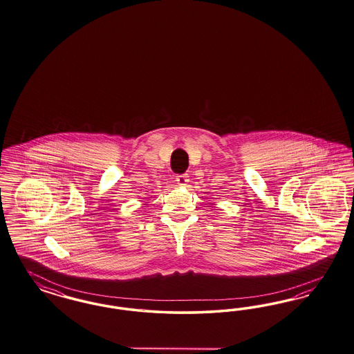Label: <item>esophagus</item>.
I'll list each match as a JSON object with an SVG mask.
<instances>
[{"mask_svg":"<svg viewBox=\"0 0 354 354\" xmlns=\"http://www.w3.org/2000/svg\"><path fill=\"white\" fill-rule=\"evenodd\" d=\"M176 182H178L179 185L183 187V185H187V183L189 182V179H188L187 175H184L183 174V175H178V176H176Z\"/></svg>","mask_w":354,"mask_h":354,"instance_id":"1","label":"esophagus"}]
</instances>
